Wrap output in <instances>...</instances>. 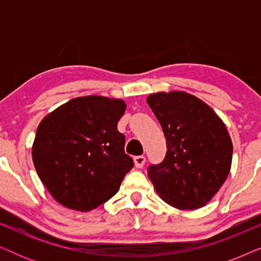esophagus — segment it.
Returning a JSON list of instances; mask_svg holds the SVG:
<instances>
[{
    "mask_svg": "<svg viewBox=\"0 0 261 261\" xmlns=\"http://www.w3.org/2000/svg\"><path fill=\"white\" fill-rule=\"evenodd\" d=\"M145 162H146V158H145L144 155H137V156H134L135 167H138V169H141V167L145 165Z\"/></svg>",
    "mask_w": 261,
    "mask_h": 261,
    "instance_id": "1",
    "label": "esophagus"
}]
</instances>
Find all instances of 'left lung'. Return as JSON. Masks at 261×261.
Returning a JSON list of instances; mask_svg holds the SVG:
<instances>
[{"label": "left lung", "mask_w": 261, "mask_h": 261, "mask_svg": "<svg viewBox=\"0 0 261 261\" xmlns=\"http://www.w3.org/2000/svg\"><path fill=\"white\" fill-rule=\"evenodd\" d=\"M147 103L167 145L163 162L148 167L149 179L167 204L202 208L229 174L233 144L226 124L206 103L184 91L155 92Z\"/></svg>", "instance_id": "1"}]
</instances>
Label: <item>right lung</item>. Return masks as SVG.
Listing matches in <instances>:
<instances>
[{
	"label": "right lung",
	"mask_w": 261,
	"mask_h": 261,
	"mask_svg": "<svg viewBox=\"0 0 261 261\" xmlns=\"http://www.w3.org/2000/svg\"><path fill=\"white\" fill-rule=\"evenodd\" d=\"M122 99L91 95L70 99L41 120L32 158L52 197L78 212H89L119 191L133 159L124 153L117 122Z\"/></svg>",
	"instance_id": "obj_1"
}]
</instances>
